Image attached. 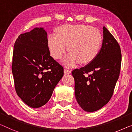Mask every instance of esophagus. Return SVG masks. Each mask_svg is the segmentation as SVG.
<instances>
[{
	"instance_id": "esophagus-1",
	"label": "esophagus",
	"mask_w": 132,
	"mask_h": 132,
	"mask_svg": "<svg viewBox=\"0 0 132 132\" xmlns=\"http://www.w3.org/2000/svg\"><path fill=\"white\" fill-rule=\"evenodd\" d=\"M64 73L65 74H69V73H71V70L65 68L64 69Z\"/></svg>"
}]
</instances>
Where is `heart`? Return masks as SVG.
<instances>
[{
  "label": "heart",
  "instance_id": "b5f03b06",
  "mask_svg": "<svg viewBox=\"0 0 132 132\" xmlns=\"http://www.w3.org/2000/svg\"><path fill=\"white\" fill-rule=\"evenodd\" d=\"M103 38L98 29L89 25H64L57 29V34H50L47 43L51 55L56 59L65 53L67 46L70 53L64 59L65 66L72 67L79 62L88 63L97 57Z\"/></svg>",
  "mask_w": 132,
  "mask_h": 132
}]
</instances>
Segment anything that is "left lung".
Returning <instances> with one entry per match:
<instances>
[{
	"mask_svg": "<svg viewBox=\"0 0 132 132\" xmlns=\"http://www.w3.org/2000/svg\"><path fill=\"white\" fill-rule=\"evenodd\" d=\"M103 29V44L97 57L72 72L76 101L87 112L97 111L109 103L120 71V47L109 31L105 27Z\"/></svg>",
	"mask_w": 132,
	"mask_h": 132,
	"instance_id": "8db88e82",
	"label": "left lung"
}]
</instances>
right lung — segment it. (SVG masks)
Instances as JSON below:
<instances>
[{
	"mask_svg": "<svg viewBox=\"0 0 132 132\" xmlns=\"http://www.w3.org/2000/svg\"><path fill=\"white\" fill-rule=\"evenodd\" d=\"M47 33L35 28L16 40L12 72L17 95L32 108L44 105L64 74L63 68L50 56Z\"/></svg>",
	"mask_w": 132,
	"mask_h": 132,
	"instance_id": "add662e5",
	"label": "right lung"
}]
</instances>
